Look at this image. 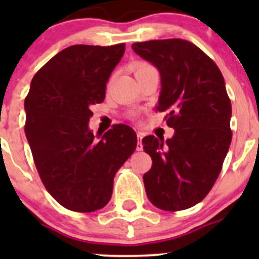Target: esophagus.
I'll use <instances>...</instances> for the list:
<instances>
[{
    "label": "esophagus",
    "mask_w": 259,
    "mask_h": 259,
    "mask_svg": "<svg viewBox=\"0 0 259 259\" xmlns=\"http://www.w3.org/2000/svg\"><path fill=\"white\" fill-rule=\"evenodd\" d=\"M138 137V144H137V150L138 151H142L143 150V138H144V133L142 132H138L137 134Z\"/></svg>",
    "instance_id": "obj_1"
}]
</instances>
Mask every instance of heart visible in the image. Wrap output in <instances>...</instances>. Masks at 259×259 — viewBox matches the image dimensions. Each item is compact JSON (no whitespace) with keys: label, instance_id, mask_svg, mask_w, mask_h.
<instances>
[{"label":"heart","instance_id":"obj_1","mask_svg":"<svg viewBox=\"0 0 259 259\" xmlns=\"http://www.w3.org/2000/svg\"><path fill=\"white\" fill-rule=\"evenodd\" d=\"M149 69H154L151 65L146 64V62H140V64L137 65V70H135V74H139V72L142 71H145V70H149ZM135 115V114H133Z\"/></svg>","mask_w":259,"mask_h":259}]
</instances>
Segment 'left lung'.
Returning a JSON list of instances; mask_svg holds the SVG:
<instances>
[{"label": "left lung", "instance_id": "1", "mask_svg": "<svg viewBox=\"0 0 259 259\" xmlns=\"http://www.w3.org/2000/svg\"><path fill=\"white\" fill-rule=\"evenodd\" d=\"M132 48L158 69L156 110L165 111L166 124L176 130L170 139H143L153 160L143 177L146 195L159 209H188L209 193L232 142V105L223 75L189 41L153 40Z\"/></svg>", "mask_w": 259, "mask_h": 259}]
</instances>
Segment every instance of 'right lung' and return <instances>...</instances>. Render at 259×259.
I'll return each mask as SVG.
<instances>
[{
	"label": "right lung",
	"mask_w": 259,
	"mask_h": 259,
	"mask_svg": "<svg viewBox=\"0 0 259 259\" xmlns=\"http://www.w3.org/2000/svg\"><path fill=\"white\" fill-rule=\"evenodd\" d=\"M124 51V44L66 48L38 70L25 99V133L36 169L52 198L70 210L105 207L115 174L137 148L127 125H114L103 137L89 127L90 108L105 99Z\"/></svg>",
	"instance_id": "right-lung-1"
}]
</instances>
